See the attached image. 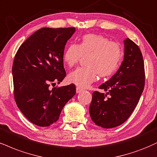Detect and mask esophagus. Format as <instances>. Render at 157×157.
I'll use <instances>...</instances> for the list:
<instances>
[{"label": "esophagus", "instance_id": "esophagus-1", "mask_svg": "<svg viewBox=\"0 0 157 157\" xmlns=\"http://www.w3.org/2000/svg\"><path fill=\"white\" fill-rule=\"evenodd\" d=\"M82 89L80 88V87H78V86L76 87V92H77V94L80 93V92L82 91Z\"/></svg>", "mask_w": 157, "mask_h": 157}]
</instances>
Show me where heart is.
<instances>
[{"mask_svg": "<svg viewBox=\"0 0 157 157\" xmlns=\"http://www.w3.org/2000/svg\"><path fill=\"white\" fill-rule=\"evenodd\" d=\"M86 67H79L68 75L71 83L86 88L100 77H108L115 72L122 58V50L118 43L101 35L89 33L82 37L78 44H71L64 50L63 59L69 67L77 65L82 56Z\"/></svg>", "mask_w": 157, "mask_h": 157, "instance_id": "obj_1", "label": "heart"}]
</instances>
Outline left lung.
Wrapping results in <instances>:
<instances>
[{"instance_id":"1","label":"left lung","mask_w":157,"mask_h":157,"mask_svg":"<svg viewBox=\"0 0 157 157\" xmlns=\"http://www.w3.org/2000/svg\"><path fill=\"white\" fill-rule=\"evenodd\" d=\"M145 86V68L139 47L124 40V59L117 72L99 87L106 94L94 91L89 107L90 118L105 129L124 124L135 109Z\"/></svg>"}]
</instances>
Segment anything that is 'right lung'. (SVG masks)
I'll return each instance as SVG.
<instances>
[{
  "instance_id": "1",
  "label": "right lung",
  "mask_w": 157,
  "mask_h": 157,
  "mask_svg": "<svg viewBox=\"0 0 157 157\" xmlns=\"http://www.w3.org/2000/svg\"><path fill=\"white\" fill-rule=\"evenodd\" d=\"M75 31L72 27L41 28L22 43L15 55L14 99L20 111L35 125L49 126L57 121L64 105L76 93L75 84L50 88L67 75L63 54Z\"/></svg>"
}]
</instances>
